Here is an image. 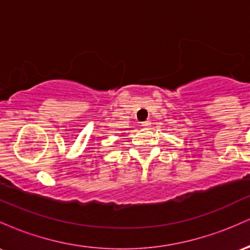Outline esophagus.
<instances>
[{
	"label": "esophagus",
	"mask_w": 250,
	"mask_h": 250,
	"mask_svg": "<svg viewBox=\"0 0 250 250\" xmlns=\"http://www.w3.org/2000/svg\"><path fill=\"white\" fill-rule=\"evenodd\" d=\"M149 125H150V121H145L141 123V127H143V128H148Z\"/></svg>",
	"instance_id": "obj_1"
}]
</instances>
